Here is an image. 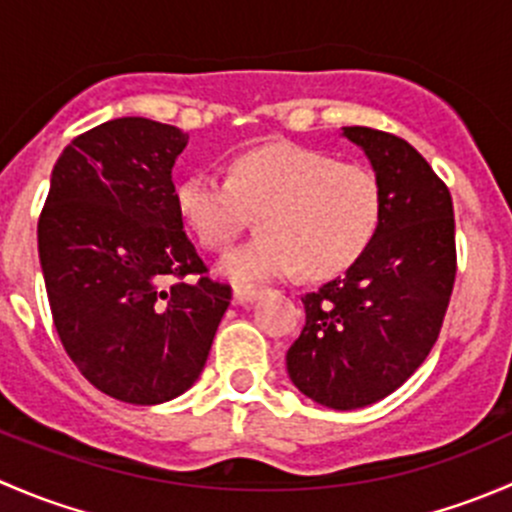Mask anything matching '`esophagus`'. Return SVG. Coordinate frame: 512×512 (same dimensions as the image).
<instances>
[{
  "mask_svg": "<svg viewBox=\"0 0 512 512\" xmlns=\"http://www.w3.org/2000/svg\"><path fill=\"white\" fill-rule=\"evenodd\" d=\"M257 297H260V289L255 287H235V292H232V302L235 304H252Z\"/></svg>",
  "mask_w": 512,
  "mask_h": 512,
  "instance_id": "obj_1",
  "label": "esophagus"
}]
</instances>
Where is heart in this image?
<instances>
[{
    "instance_id": "b5f03b06",
    "label": "heart",
    "mask_w": 512,
    "mask_h": 512,
    "mask_svg": "<svg viewBox=\"0 0 512 512\" xmlns=\"http://www.w3.org/2000/svg\"><path fill=\"white\" fill-rule=\"evenodd\" d=\"M175 205L210 250L230 245L257 213L262 235L218 262L227 280L255 285L297 267L307 277H329L352 265L379 223V183L364 165L277 141L240 153L227 180L185 175Z\"/></svg>"
}]
</instances>
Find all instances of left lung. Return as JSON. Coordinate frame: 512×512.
<instances>
[{"label": "left lung", "mask_w": 512, "mask_h": 512, "mask_svg": "<svg viewBox=\"0 0 512 512\" xmlns=\"http://www.w3.org/2000/svg\"><path fill=\"white\" fill-rule=\"evenodd\" d=\"M379 183V223L337 280L309 292L307 324L287 352V374L307 399L364 409L399 389L441 332L456 280L451 193L404 138L342 128Z\"/></svg>", "instance_id": "1"}]
</instances>
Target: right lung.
I'll return each instance as SVG.
<instances>
[{
    "label": "right lung",
    "instance_id": "1",
    "mask_svg": "<svg viewBox=\"0 0 512 512\" xmlns=\"http://www.w3.org/2000/svg\"><path fill=\"white\" fill-rule=\"evenodd\" d=\"M188 133L123 116L81 133L51 170L39 262L66 354L103 394L136 406L198 381L230 307L175 205Z\"/></svg>",
    "mask_w": 512,
    "mask_h": 512
}]
</instances>
